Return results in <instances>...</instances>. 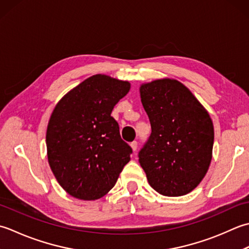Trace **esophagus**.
I'll list each match as a JSON object with an SVG mask.
<instances>
[{
    "label": "esophagus",
    "instance_id": "1",
    "mask_svg": "<svg viewBox=\"0 0 249 249\" xmlns=\"http://www.w3.org/2000/svg\"><path fill=\"white\" fill-rule=\"evenodd\" d=\"M130 146H131L132 150H133V151H136V149H138V142H136V141H133V142H132V143L130 144Z\"/></svg>",
    "mask_w": 249,
    "mask_h": 249
}]
</instances>
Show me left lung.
Returning <instances> with one entry per match:
<instances>
[{
  "label": "left lung",
  "instance_id": "obj_1",
  "mask_svg": "<svg viewBox=\"0 0 249 249\" xmlns=\"http://www.w3.org/2000/svg\"><path fill=\"white\" fill-rule=\"evenodd\" d=\"M140 93L151 125L139 154L149 185L166 196L189 194L204 178L212 161L214 125L210 115L176 79L142 84Z\"/></svg>",
  "mask_w": 249,
  "mask_h": 249
}]
</instances>
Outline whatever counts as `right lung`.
I'll return each mask as SVG.
<instances>
[{"mask_svg":"<svg viewBox=\"0 0 249 249\" xmlns=\"http://www.w3.org/2000/svg\"><path fill=\"white\" fill-rule=\"evenodd\" d=\"M131 85L108 75L85 79L61 99L46 132L48 163L60 186L76 199L92 201L115 186L130 161L111 110Z\"/></svg>","mask_w":249,"mask_h":249,"instance_id":"right-lung-1","label":"right lung"}]
</instances>
